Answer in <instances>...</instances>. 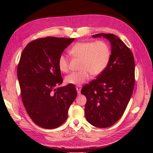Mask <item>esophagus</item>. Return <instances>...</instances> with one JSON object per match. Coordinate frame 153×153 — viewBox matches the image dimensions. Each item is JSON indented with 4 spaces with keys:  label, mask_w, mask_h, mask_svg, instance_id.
I'll return each mask as SVG.
<instances>
[{
    "label": "esophagus",
    "mask_w": 153,
    "mask_h": 153,
    "mask_svg": "<svg viewBox=\"0 0 153 153\" xmlns=\"http://www.w3.org/2000/svg\"><path fill=\"white\" fill-rule=\"evenodd\" d=\"M76 91H77V92L78 93H80V91H81V89H82V85H78L76 87Z\"/></svg>",
    "instance_id": "esophagus-1"
}]
</instances>
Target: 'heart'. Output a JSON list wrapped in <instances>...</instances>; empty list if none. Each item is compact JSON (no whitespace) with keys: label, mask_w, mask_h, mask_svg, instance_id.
<instances>
[{"label":"heart","mask_w":153,"mask_h":153,"mask_svg":"<svg viewBox=\"0 0 153 153\" xmlns=\"http://www.w3.org/2000/svg\"><path fill=\"white\" fill-rule=\"evenodd\" d=\"M71 56L80 60V70L69 74L65 78L67 84L80 85L90 76H96L102 73L108 66L111 58V48L109 44L103 40L78 42L69 49ZM60 71L66 73L69 70L68 59L61 55L58 59Z\"/></svg>","instance_id":"obj_1"}]
</instances>
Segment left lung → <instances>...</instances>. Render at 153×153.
<instances>
[{
  "label": "left lung",
  "mask_w": 153,
  "mask_h": 153,
  "mask_svg": "<svg viewBox=\"0 0 153 153\" xmlns=\"http://www.w3.org/2000/svg\"><path fill=\"white\" fill-rule=\"evenodd\" d=\"M111 43L112 53L105 71L82 87L85 96V116L97 128L112 126L122 117L135 86V60L133 53L124 42L113 34H97Z\"/></svg>",
  "instance_id": "8db88e82"
}]
</instances>
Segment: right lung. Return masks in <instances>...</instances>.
Segmentation results:
<instances>
[{
  "mask_svg": "<svg viewBox=\"0 0 153 153\" xmlns=\"http://www.w3.org/2000/svg\"><path fill=\"white\" fill-rule=\"evenodd\" d=\"M73 41L56 37L34 39L23 50L18 64L23 104L33 122L45 129L58 128L66 121L77 96L73 84L58 87L63 82L58 59Z\"/></svg>",
  "mask_w": 153,
  "mask_h": 153,
  "instance_id": "1",
  "label": "right lung"
}]
</instances>
